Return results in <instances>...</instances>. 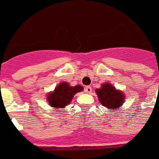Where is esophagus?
<instances>
[{"mask_svg":"<svg viewBox=\"0 0 159 159\" xmlns=\"http://www.w3.org/2000/svg\"><path fill=\"white\" fill-rule=\"evenodd\" d=\"M92 91V89L91 86H86V87L85 88V92H86V93H91Z\"/></svg>","mask_w":159,"mask_h":159,"instance_id":"1","label":"esophagus"}]
</instances>
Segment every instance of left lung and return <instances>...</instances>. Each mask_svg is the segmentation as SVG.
I'll return each instance as SVG.
<instances>
[{
    "label": "left lung",
    "instance_id": "obj_1",
    "mask_svg": "<svg viewBox=\"0 0 159 159\" xmlns=\"http://www.w3.org/2000/svg\"><path fill=\"white\" fill-rule=\"evenodd\" d=\"M95 92L100 103L110 110L121 108L126 98L124 92L116 89L110 83H104L100 88L96 89Z\"/></svg>",
    "mask_w": 159,
    "mask_h": 159
}]
</instances>
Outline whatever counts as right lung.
Wrapping results in <instances>:
<instances>
[{
  "label": "right lung",
  "mask_w": 159,
  "mask_h": 159,
  "mask_svg": "<svg viewBox=\"0 0 159 159\" xmlns=\"http://www.w3.org/2000/svg\"><path fill=\"white\" fill-rule=\"evenodd\" d=\"M83 89L80 85L71 86L67 82H61L56 86L54 91L48 93L47 102L54 109H63L71 103L74 95L82 92Z\"/></svg>",
  "instance_id": "right-lung-1"
}]
</instances>
